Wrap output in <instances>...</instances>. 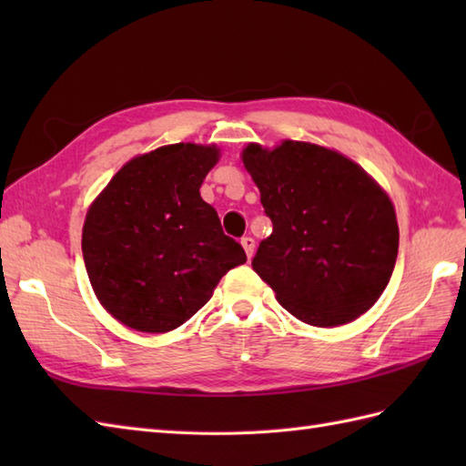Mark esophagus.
Returning <instances> with one entry per match:
<instances>
[{
    "instance_id": "esophagus-1",
    "label": "esophagus",
    "mask_w": 466,
    "mask_h": 466,
    "mask_svg": "<svg viewBox=\"0 0 466 466\" xmlns=\"http://www.w3.org/2000/svg\"><path fill=\"white\" fill-rule=\"evenodd\" d=\"M240 244H242V248L246 250V256H248V258H252V256H254V248H256L254 238H250V236H244V238L240 240Z\"/></svg>"
}]
</instances>
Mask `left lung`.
Listing matches in <instances>:
<instances>
[{
    "label": "left lung",
    "mask_w": 466,
    "mask_h": 466,
    "mask_svg": "<svg viewBox=\"0 0 466 466\" xmlns=\"http://www.w3.org/2000/svg\"><path fill=\"white\" fill-rule=\"evenodd\" d=\"M242 162L272 220L252 268L296 319L329 329L380 299L399 254L392 202L359 164L326 147L250 144Z\"/></svg>",
    "instance_id": "obj_1"
}]
</instances>
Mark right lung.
<instances>
[{
    "label": "right lung",
    "mask_w": 466,
    "mask_h": 466,
    "mask_svg": "<svg viewBox=\"0 0 466 466\" xmlns=\"http://www.w3.org/2000/svg\"><path fill=\"white\" fill-rule=\"evenodd\" d=\"M216 162L214 146L157 147L127 162L87 210L82 252L92 289L130 329H177L246 262L200 196Z\"/></svg>",
    "instance_id": "right-lung-1"
}]
</instances>
